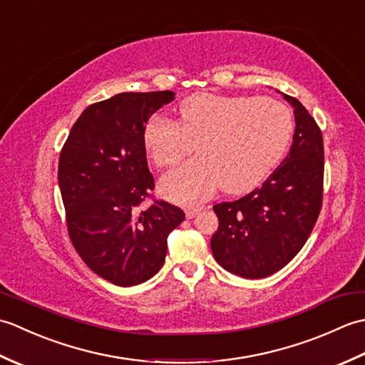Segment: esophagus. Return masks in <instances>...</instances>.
<instances>
[{
  "label": "esophagus",
  "mask_w": 365,
  "mask_h": 365,
  "mask_svg": "<svg viewBox=\"0 0 365 365\" xmlns=\"http://www.w3.org/2000/svg\"><path fill=\"white\" fill-rule=\"evenodd\" d=\"M202 205H188L187 208H185V212H187V218L188 220H191V218H195V216L202 210Z\"/></svg>",
  "instance_id": "obj_1"
}]
</instances>
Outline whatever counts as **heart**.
I'll return each mask as SVG.
<instances>
[{"mask_svg": "<svg viewBox=\"0 0 365 365\" xmlns=\"http://www.w3.org/2000/svg\"><path fill=\"white\" fill-rule=\"evenodd\" d=\"M289 106L271 97L197 94L183 100L178 122L152 115L143 141L158 168L175 166L160 188L177 202H197L222 185L230 195L251 191L282 160L293 136Z\"/></svg>", "mask_w": 365, "mask_h": 365, "instance_id": "1", "label": "heart"}]
</instances>
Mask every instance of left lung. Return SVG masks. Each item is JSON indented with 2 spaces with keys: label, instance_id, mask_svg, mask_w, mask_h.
<instances>
[{
  "label": "left lung",
  "instance_id": "left-lung-1",
  "mask_svg": "<svg viewBox=\"0 0 365 365\" xmlns=\"http://www.w3.org/2000/svg\"><path fill=\"white\" fill-rule=\"evenodd\" d=\"M290 152L262 187L213 205L220 226L212 252L222 268L260 279L284 268L307 242L322 210L324 152L322 130L299 100Z\"/></svg>",
  "mask_w": 365,
  "mask_h": 365
}]
</instances>
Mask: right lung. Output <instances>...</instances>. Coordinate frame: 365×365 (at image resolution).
I'll use <instances>...</instances> for the list:
<instances>
[{"instance_id":"1","label":"right lung","mask_w":365,"mask_h":365,"mask_svg":"<svg viewBox=\"0 0 365 365\" xmlns=\"http://www.w3.org/2000/svg\"><path fill=\"white\" fill-rule=\"evenodd\" d=\"M170 91L122 92L88 106L73 123L59 155L58 182L68 237L84 263L120 287L145 282L160 271L168 235L185 213L152 199L143 130Z\"/></svg>"}]
</instances>
